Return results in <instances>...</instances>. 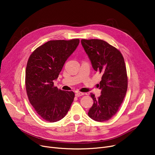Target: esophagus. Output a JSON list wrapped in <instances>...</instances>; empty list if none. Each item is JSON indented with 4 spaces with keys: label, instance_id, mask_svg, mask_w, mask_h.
I'll return each instance as SVG.
<instances>
[{
    "label": "esophagus",
    "instance_id": "34e87169",
    "mask_svg": "<svg viewBox=\"0 0 155 155\" xmlns=\"http://www.w3.org/2000/svg\"><path fill=\"white\" fill-rule=\"evenodd\" d=\"M84 95V93H82V92H77L75 94L76 97H80V96H82Z\"/></svg>",
    "mask_w": 155,
    "mask_h": 155
}]
</instances>
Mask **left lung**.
Segmentation results:
<instances>
[{
    "label": "left lung",
    "mask_w": 155,
    "mask_h": 155,
    "mask_svg": "<svg viewBox=\"0 0 155 155\" xmlns=\"http://www.w3.org/2000/svg\"><path fill=\"white\" fill-rule=\"evenodd\" d=\"M81 43L93 68L102 74L99 85L101 95L96 98L91 94L94 104L88 115L95 121L108 120L118 111L127 92V76L123 56L117 48L101 39H83Z\"/></svg>",
    "instance_id": "obj_1"
}]
</instances>
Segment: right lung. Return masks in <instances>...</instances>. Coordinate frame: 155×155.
<instances>
[{
	"label": "right lung",
	"instance_id": "add662e5",
	"mask_svg": "<svg viewBox=\"0 0 155 155\" xmlns=\"http://www.w3.org/2000/svg\"><path fill=\"white\" fill-rule=\"evenodd\" d=\"M80 43L78 39L49 41L39 46L28 59L25 85L29 102L44 120L54 123L63 119L75 97L72 91L54 86L63 65Z\"/></svg>",
	"mask_w": 155,
	"mask_h": 155
}]
</instances>
